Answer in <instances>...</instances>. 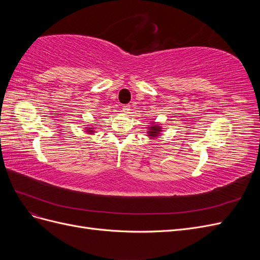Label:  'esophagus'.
I'll use <instances>...</instances> for the list:
<instances>
[{"mask_svg":"<svg viewBox=\"0 0 260 260\" xmlns=\"http://www.w3.org/2000/svg\"><path fill=\"white\" fill-rule=\"evenodd\" d=\"M122 112L125 114H129L130 113V105H123L122 106Z\"/></svg>","mask_w":260,"mask_h":260,"instance_id":"34e87169","label":"esophagus"}]
</instances>
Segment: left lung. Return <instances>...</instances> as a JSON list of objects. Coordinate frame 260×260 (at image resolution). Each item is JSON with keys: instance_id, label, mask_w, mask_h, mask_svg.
I'll return each instance as SVG.
<instances>
[{"instance_id": "8db88e82", "label": "left lung", "mask_w": 260, "mask_h": 260, "mask_svg": "<svg viewBox=\"0 0 260 260\" xmlns=\"http://www.w3.org/2000/svg\"><path fill=\"white\" fill-rule=\"evenodd\" d=\"M160 132H162V128L161 125L158 124V123H155V122H152L151 125L148 127V130H147V136L148 138H151L152 140L156 139L157 137L160 136Z\"/></svg>"}]
</instances>
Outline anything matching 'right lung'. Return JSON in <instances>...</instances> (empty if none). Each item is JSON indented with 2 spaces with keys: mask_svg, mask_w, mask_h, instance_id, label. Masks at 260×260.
I'll return each mask as SVG.
<instances>
[{
  "mask_svg": "<svg viewBox=\"0 0 260 260\" xmlns=\"http://www.w3.org/2000/svg\"><path fill=\"white\" fill-rule=\"evenodd\" d=\"M85 132H88V133H90V135H92V133H94L95 131H94V128H92L91 125H89V127H85Z\"/></svg>",
  "mask_w": 260,
  "mask_h": 260,
  "instance_id": "add662e5",
  "label": "right lung"
}]
</instances>
